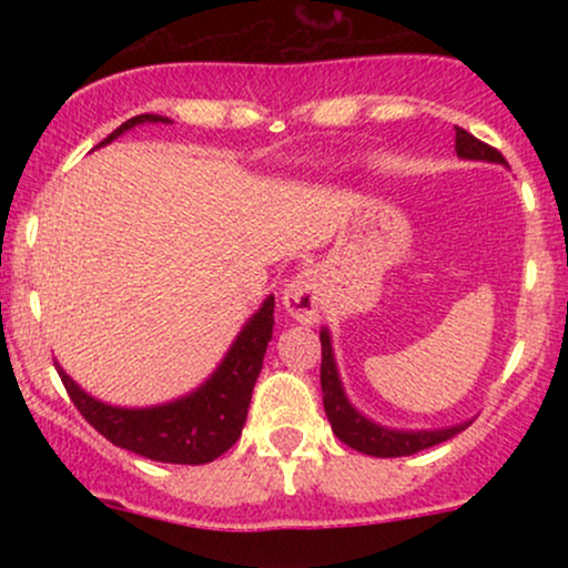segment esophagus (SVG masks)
Here are the masks:
<instances>
[{"instance_id": "esophagus-1", "label": "esophagus", "mask_w": 568, "mask_h": 568, "mask_svg": "<svg viewBox=\"0 0 568 568\" xmlns=\"http://www.w3.org/2000/svg\"><path fill=\"white\" fill-rule=\"evenodd\" d=\"M321 280L317 272L304 270L302 275H296L288 283V288L283 293V304L288 310L291 317H296L298 323H315L317 312H321Z\"/></svg>"}]
</instances>
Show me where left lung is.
<instances>
[{
  "label": "left lung",
  "mask_w": 568,
  "mask_h": 568,
  "mask_svg": "<svg viewBox=\"0 0 568 568\" xmlns=\"http://www.w3.org/2000/svg\"><path fill=\"white\" fill-rule=\"evenodd\" d=\"M456 154L462 160H486V162H505L501 152H497L488 143L478 141L467 130L456 128ZM321 344H323V363H321V387H323V406L325 416H328L334 435L342 443H347L355 452L368 454V456H410L416 452H425L429 446H438V443L459 435L467 425H456L446 429H419V433H406V429H387L376 422L366 419L357 408H352V403L344 395L342 379H338L334 349H331V336L328 331H321Z\"/></svg>",
  "instance_id": "left-lung-1"
}]
</instances>
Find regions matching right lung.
Here are the masks:
<instances>
[{"label":"right lung","mask_w":568,"mask_h":568,"mask_svg":"<svg viewBox=\"0 0 568 568\" xmlns=\"http://www.w3.org/2000/svg\"><path fill=\"white\" fill-rule=\"evenodd\" d=\"M143 122L171 120L160 114L130 116L98 146H106L116 135ZM272 325L275 296L266 298L262 310L245 323L211 379L179 400L152 408L109 406L84 393L61 366L55 368L77 410L114 446L168 465H207L230 452L243 433L253 384L262 374L266 344L272 342Z\"/></svg>","instance_id":"add662e5"}]
</instances>
